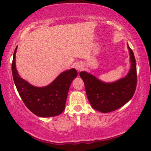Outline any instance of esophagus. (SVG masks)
Instances as JSON below:
<instances>
[{
	"mask_svg": "<svg viewBox=\"0 0 151 151\" xmlns=\"http://www.w3.org/2000/svg\"><path fill=\"white\" fill-rule=\"evenodd\" d=\"M74 67H75L76 69H77V71L79 72L80 71H82V69H83V67H82L81 64H80V63H76L75 65H74Z\"/></svg>",
	"mask_w": 151,
	"mask_h": 151,
	"instance_id": "1",
	"label": "esophagus"
}]
</instances>
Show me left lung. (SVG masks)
<instances>
[{
  "label": "left lung",
  "mask_w": 151,
  "mask_h": 151,
  "mask_svg": "<svg viewBox=\"0 0 151 151\" xmlns=\"http://www.w3.org/2000/svg\"><path fill=\"white\" fill-rule=\"evenodd\" d=\"M131 67L125 78L113 83H104L85 71L80 73L88 100L93 109L102 113L115 111L132 98L137 86V68L134 53L128 45Z\"/></svg>",
  "instance_id": "obj_1"
}]
</instances>
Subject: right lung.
<instances>
[{"mask_svg": "<svg viewBox=\"0 0 151 151\" xmlns=\"http://www.w3.org/2000/svg\"><path fill=\"white\" fill-rule=\"evenodd\" d=\"M14 53L12 71L14 83L24 104L29 111L39 117H53L65 110L68 91L73 80L78 76L75 69L60 74L56 79L45 87L31 85L18 75L16 69V52Z\"/></svg>", "mask_w": 151, "mask_h": 151, "instance_id": "add662e5", "label": "right lung"}]
</instances>
